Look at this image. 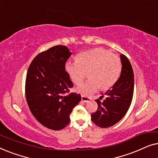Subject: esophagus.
Returning <instances> with one entry per match:
<instances>
[{"label": "esophagus", "mask_w": 158, "mask_h": 158, "mask_svg": "<svg viewBox=\"0 0 158 158\" xmlns=\"http://www.w3.org/2000/svg\"><path fill=\"white\" fill-rule=\"evenodd\" d=\"M81 101H83V102H88V101H90V98L89 97H86V96H82L81 97Z\"/></svg>", "instance_id": "esophagus-1"}]
</instances>
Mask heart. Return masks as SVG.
<instances>
[{"label": "heart", "mask_w": 158, "mask_h": 158, "mask_svg": "<svg viewBox=\"0 0 158 158\" xmlns=\"http://www.w3.org/2000/svg\"><path fill=\"white\" fill-rule=\"evenodd\" d=\"M71 81L78 84L88 72L89 79L80 84L75 90L83 96H89L101 88L106 90L113 86L122 70L120 58L103 48H95L78 54L76 60L68 61L64 65Z\"/></svg>", "instance_id": "heart-1"}]
</instances>
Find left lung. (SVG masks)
Wrapping results in <instances>:
<instances>
[{
	"label": "left lung",
	"instance_id": "1",
	"mask_svg": "<svg viewBox=\"0 0 158 158\" xmlns=\"http://www.w3.org/2000/svg\"><path fill=\"white\" fill-rule=\"evenodd\" d=\"M120 57L122 68L119 78L105 93L106 98L102 102L99 99L96 100L98 109L91 114L92 122L101 128L110 127L119 122L132 101L135 83L132 67L126 56L121 55Z\"/></svg>",
	"mask_w": 158,
	"mask_h": 158
}]
</instances>
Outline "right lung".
Listing matches in <instances>:
<instances>
[{"instance_id":"obj_1","label":"right lung","mask_w":158,"mask_h":158,"mask_svg":"<svg viewBox=\"0 0 158 158\" xmlns=\"http://www.w3.org/2000/svg\"><path fill=\"white\" fill-rule=\"evenodd\" d=\"M72 55L62 45L52 47L36 56L28 69L26 98L36 119L47 128L60 130L70 122L73 108L81 96L70 93L73 84L64 70Z\"/></svg>"}]
</instances>
